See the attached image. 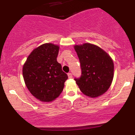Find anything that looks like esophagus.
<instances>
[{"label":"esophagus","mask_w":135,"mask_h":135,"mask_svg":"<svg viewBox=\"0 0 135 135\" xmlns=\"http://www.w3.org/2000/svg\"><path fill=\"white\" fill-rule=\"evenodd\" d=\"M68 77H69V78H70V79L72 78V73H69V74H68Z\"/></svg>","instance_id":"1"}]
</instances>
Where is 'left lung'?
Here are the masks:
<instances>
[{"label": "left lung", "mask_w": 135, "mask_h": 135, "mask_svg": "<svg viewBox=\"0 0 135 135\" xmlns=\"http://www.w3.org/2000/svg\"><path fill=\"white\" fill-rule=\"evenodd\" d=\"M81 67V76L75 79L83 94L97 98L104 94L112 84L114 65L112 59L96 45L84 43L75 45Z\"/></svg>", "instance_id": "left-lung-1"}]
</instances>
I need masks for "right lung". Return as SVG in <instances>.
<instances>
[{
  "instance_id": "right-lung-1",
  "label": "right lung",
  "mask_w": 135,
  "mask_h": 135,
  "mask_svg": "<svg viewBox=\"0 0 135 135\" xmlns=\"http://www.w3.org/2000/svg\"><path fill=\"white\" fill-rule=\"evenodd\" d=\"M59 48L52 43L42 44L32 51L23 65L26 86L41 102H52L58 98L68 79L57 61Z\"/></svg>"
}]
</instances>
